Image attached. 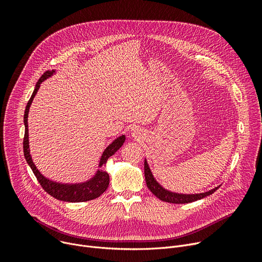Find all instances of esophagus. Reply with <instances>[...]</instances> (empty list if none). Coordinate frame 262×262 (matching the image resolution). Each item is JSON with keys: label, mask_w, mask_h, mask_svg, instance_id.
<instances>
[{"label": "esophagus", "mask_w": 262, "mask_h": 262, "mask_svg": "<svg viewBox=\"0 0 262 262\" xmlns=\"http://www.w3.org/2000/svg\"><path fill=\"white\" fill-rule=\"evenodd\" d=\"M133 136H137V135H138V133H137V130H133Z\"/></svg>", "instance_id": "esophagus-1"}]
</instances>
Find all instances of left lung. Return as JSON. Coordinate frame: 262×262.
I'll use <instances>...</instances> for the list:
<instances>
[{
    "label": "left lung",
    "instance_id": "8db88e82",
    "mask_svg": "<svg viewBox=\"0 0 262 262\" xmlns=\"http://www.w3.org/2000/svg\"><path fill=\"white\" fill-rule=\"evenodd\" d=\"M144 176H145V182L147 188L150 190L152 193L158 198L159 200L167 202V203H173V204H187V203H192L195 202L198 200L204 199L206 196H208L212 194L213 192L216 191L217 188H214L208 192H205V193H200V194H178V193H173V192H170L166 189H163L156 181L155 178L152 175V172H150L148 164L146 161H144Z\"/></svg>",
    "mask_w": 262,
    "mask_h": 262
}]
</instances>
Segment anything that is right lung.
<instances>
[{"label":"right lung","instance_id":"obj_1","mask_svg":"<svg viewBox=\"0 0 262 262\" xmlns=\"http://www.w3.org/2000/svg\"><path fill=\"white\" fill-rule=\"evenodd\" d=\"M55 71H46L42 76L39 78L37 81L35 90L31 96V99L29 100V103L26 105L25 108V113H24V125H25V133H24V138H23V152H24V157L29 163V166L31 167L33 173L35 174L36 178L38 180L39 184L41 185L45 189L46 192L59 201L63 202H70V203H76V202H87L94 200L96 198H99L101 194H103L106 191V189L109 186V175L106 171L100 170L96 173V175L92 178L91 181L87 183H82V184H77V185H63V184H58V183H54L52 181L47 180V178L41 175L40 172L37 170L36 166L34 164L31 154H30V145H29V128H27V117H29V110L30 106L34 100V96L36 95L40 84L45 79L50 77ZM124 141H125V136H121L118 139H116L112 144L107 146V148L104 150V153L102 155L101 161H100V168L105 166L106 161L108 160L109 157H112L117 150L123 145Z\"/></svg>","mask_w":262,"mask_h":262}]
</instances>
